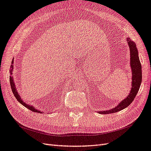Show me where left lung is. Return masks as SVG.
I'll return each instance as SVG.
<instances>
[{
	"instance_id": "8db88e82",
	"label": "left lung",
	"mask_w": 151,
	"mask_h": 151,
	"mask_svg": "<svg viewBox=\"0 0 151 151\" xmlns=\"http://www.w3.org/2000/svg\"><path fill=\"white\" fill-rule=\"evenodd\" d=\"M128 42V45L129 46L130 49V63L132 70V87L129 94L128 96L124 99L122 101H121L119 104L116 106L115 108L111 109L108 111H99V113L101 114H109L114 113L117 111H121V110L127 108L128 106H129L131 102L133 101L135 97L137 96V94L139 90V88L140 87L142 75V66L141 63L139 61L138 57V52L137 49V45L134 42L132 41L129 38L127 39Z\"/></svg>"
}]
</instances>
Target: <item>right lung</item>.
Listing matches in <instances>:
<instances>
[{"instance_id": "obj_1", "label": "right lung", "mask_w": 151, "mask_h": 151, "mask_svg": "<svg viewBox=\"0 0 151 151\" xmlns=\"http://www.w3.org/2000/svg\"><path fill=\"white\" fill-rule=\"evenodd\" d=\"M13 61H14V60H13H13H12V65H11V69H10V70H9V73H10V75H11V76L12 75V71H13ZM9 81H10V85H11V87H12V90L13 93V94H14V97H16L17 100L18 102H19L20 104H22L24 106H25V108H28L29 109L31 110V111H32L37 112V113H42V112H41L40 111H39V110L36 109L35 108H33L32 106H30V105H28V104H27L26 103H25V102H24L22 101V100L20 97L19 94H18V92H17V88H16L15 85H14V82H13V78H12V76L9 77Z\"/></svg>"}]
</instances>
